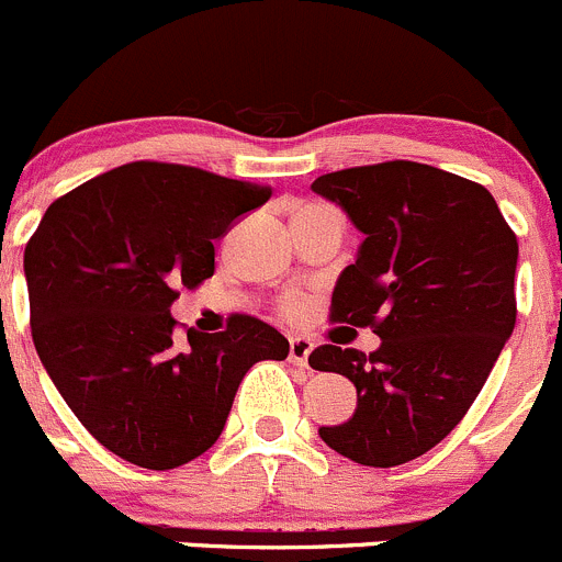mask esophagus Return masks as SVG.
Returning <instances> with one entry per match:
<instances>
[{
	"label": "esophagus",
	"instance_id": "1",
	"mask_svg": "<svg viewBox=\"0 0 562 562\" xmlns=\"http://www.w3.org/2000/svg\"><path fill=\"white\" fill-rule=\"evenodd\" d=\"M310 351H313V340L310 337H291V348H288V359H291L293 364H299V368H307V359H310Z\"/></svg>",
	"mask_w": 562,
	"mask_h": 562
}]
</instances>
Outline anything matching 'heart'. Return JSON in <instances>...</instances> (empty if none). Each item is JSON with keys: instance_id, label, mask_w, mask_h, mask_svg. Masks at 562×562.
Returning a JSON list of instances; mask_svg holds the SVG:
<instances>
[{"instance_id": "obj_1", "label": "heart", "mask_w": 562, "mask_h": 562, "mask_svg": "<svg viewBox=\"0 0 562 562\" xmlns=\"http://www.w3.org/2000/svg\"><path fill=\"white\" fill-rule=\"evenodd\" d=\"M296 307H299L296 299H288V302H285V310H288V313H293V310H296Z\"/></svg>"}]
</instances>
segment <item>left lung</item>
<instances>
[{
  "instance_id": "left-lung-1",
  "label": "left lung",
  "mask_w": 562,
  "mask_h": 562,
  "mask_svg": "<svg viewBox=\"0 0 562 562\" xmlns=\"http://www.w3.org/2000/svg\"><path fill=\"white\" fill-rule=\"evenodd\" d=\"M313 192L364 236L331 321L381 340L310 353V368L357 386L351 417L318 434L362 467L406 464L459 426L514 331L519 244L488 189L417 161L329 172Z\"/></svg>"
}]
</instances>
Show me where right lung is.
<instances>
[{"mask_svg": "<svg viewBox=\"0 0 562 562\" xmlns=\"http://www.w3.org/2000/svg\"><path fill=\"white\" fill-rule=\"evenodd\" d=\"M271 189L183 165L134 161L54 200L24 249L37 357L81 426L145 470H176L220 439L238 384L288 340L252 315L225 331L170 315L214 274V241Z\"/></svg>", "mask_w": 562, "mask_h": 562, "instance_id": "1", "label": "right lung"}]
</instances>
